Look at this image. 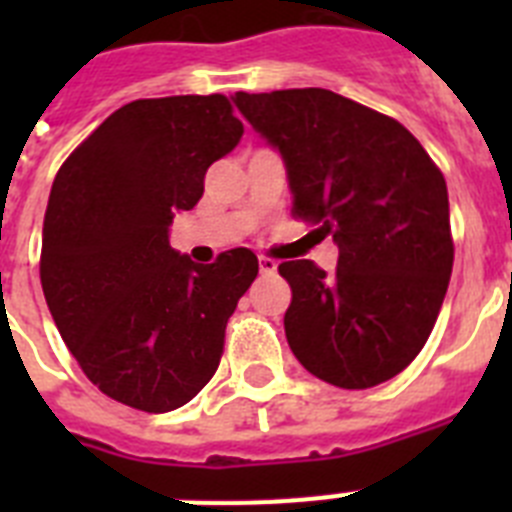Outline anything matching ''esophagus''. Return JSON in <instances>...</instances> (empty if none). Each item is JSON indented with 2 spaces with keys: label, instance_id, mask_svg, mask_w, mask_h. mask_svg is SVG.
Masks as SVG:
<instances>
[{
  "label": "esophagus",
  "instance_id": "obj_1",
  "mask_svg": "<svg viewBox=\"0 0 512 512\" xmlns=\"http://www.w3.org/2000/svg\"><path fill=\"white\" fill-rule=\"evenodd\" d=\"M259 271H261V274H274V271H277V261L261 256V259H259Z\"/></svg>",
  "mask_w": 512,
  "mask_h": 512
}]
</instances>
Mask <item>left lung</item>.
I'll use <instances>...</instances> for the list:
<instances>
[{"mask_svg": "<svg viewBox=\"0 0 512 512\" xmlns=\"http://www.w3.org/2000/svg\"><path fill=\"white\" fill-rule=\"evenodd\" d=\"M233 102L282 156L295 217L338 246L333 274L307 259L279 264L292 354L343 390L387 382L420 354L449 289L443 174L400 122L328 89Z\"/></svg>", "mask_w": 512, "mask_h": 512, "instance_id": "1", "label": "left lung"}]
</instances>
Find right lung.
<instances>
[{"label": "right lung", "mask_w": 512, "mask_h": 512, "mask_svg": "<svg viewBox=\"0 0 512 512\" xmlns=\"http://www.w3.org/2000/svg\"><path fill=\"white\" fill-rule=\"evenodd\" d=\"M241 135L223 94L135 99L58 169L43 220V295L89 382L122 405L182 408L220 364L225 325L259 259L233 248L194 264L169 246V228Z\"/></svg>", "instance_id": "add662e5"}]
</instances>
